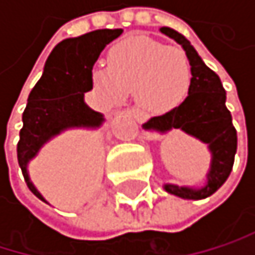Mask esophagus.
I'll return each mask as SVG.
<instances>
[{"label": "esophagus", "instance_id": "1", "mask_svg": "<svg viewBox=\"0 0 255 255\" xmlns=\"http://www.w3.org/2000/svg\"><path fill=\"white\" fill-rule=\"evenodd\" d=\"M127 113L133 115V116L137 119V122H145V121H146V116H145L143 113H140L137 109H127Z\"/></svg>", "mask_w": 255, "mask_h": 255}]
</instances>
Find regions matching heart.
Here are the masks:
<instances>
[{"label": "heart", "instance_id": "1", "mask_svg": "<svg viewBox=\"0 0 255 255\" xmlns=\"http://www.w3.org/2000/svg\"><path fill=\"white\" fill-rule=\"evenodd\" d=\"M92 79L115 101L134 92L142 110L163 113L187 98L191 67L180 48L146 36H130L110 48L107 65H96Z\"/></svg>", "mask_w": 255, "mask_h": 255}]
</instances>
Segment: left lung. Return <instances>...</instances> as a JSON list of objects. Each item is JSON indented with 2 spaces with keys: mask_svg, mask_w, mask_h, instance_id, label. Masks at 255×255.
<instances>
[{
  "mask_svg": "<svg viewBox=\"0 0 255 255\" xmlns=\"http://www.w3.org/2000/svg\"><path fill=\"white\" fill-rule=\"evenodd\" d=\"M159 30L182 45L191 65V84L188 96L173 110L162 116H154L142 125V128L156 133H168L182 130L200 142L208 145L211 163L203 187H179L165 183L163 190L180 199L200 200L214 194L227 182L237 151V131L233 125V118L227 109V92L220 78L205 65L196 48L190 41L170 27Z\"/></svg>",
  "mask_w": 255,
  "mask_h": 255,
  "instance_id": "left-lung-1",
  "label": "left lung"
}]
</instances>
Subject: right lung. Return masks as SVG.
<instances>
[{
    "label": "right lung",
    "mask_w": 255,
    "mask_h": 255,
    "mask_svg": "<svg viewBox=\"0 0 255 255\" xmlns=\"http://www.w3.org/2000/svg\"><path fill=\"white\" fill-rule=\"evenodd\" d=\"M122 32V28H101L61 41L48 55L42 76L28 95L16 148L18 163L28 190L45 203L28 176V162L61 133L72 128L96 130L104 124V115L85 104L84 93L93 89L92 70L101 52Z\"/></svg>",
    "instance_id": "add662e5"
}]
</instances>
